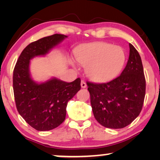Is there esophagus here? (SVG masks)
Instances as JSON below:
<instances>
[{
  "label": "esophagus",
  "instance_id": "esophagus-1",
  "mask_svg": "<svg viewBox=\"0 0 160 160\" xmlns=\"http://www.w3.org/2000/svg\"><path fill=\"white\" fill-rule=\"evenodd\" d=\"M81 87H82V88H86L87 87V84L84 80H82V82H81Z\"/></svg>",
  "mask_w": 160,
  "mask_h": 160
}]
</instances>
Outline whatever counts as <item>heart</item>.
Here are the masks:
<instances>
[{
    "label": "heart",
    "mask_w": 160,
    "mask_h": 160,
    "mask_svg": "<svg viewBox=\"0 0 160 160\" xmlns=\"http://www.w3.org/2000/svg\"><path fill=\"white\" fill-rule=\"evenodd\" d=\"M75 58L85 66L87 76L95 82H107L115 78L123 68L126 60L124 49L106 42L87 43L75 51Z\"/></svg>",
    "instance_id": "1"
}]
</instances>
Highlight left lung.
Segmentation results:
<instances>
[{"mask_svg": "<svg viewBox=\"0 0 160 160\" xmlns=\"http://www.w3.org/2000/svg\"><path fill=\"white\" fill-rule=\"evenodd\" d=\"M130 46V56L121 75L106 83L87 82L94 117L105 128L121 129L141 113L146 94V79L141 56Z\"/></svg>", "mask_w": 160, "mask_h": 160, "instance_id": "1", "label": "left lung"}]
</instances>
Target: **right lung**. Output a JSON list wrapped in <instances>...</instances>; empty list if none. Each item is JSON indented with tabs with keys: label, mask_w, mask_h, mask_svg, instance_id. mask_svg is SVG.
<instances>
[{
	"label": "right lung",
	"mask_w": 160,
	"mask_h": 160,
	"mask_svg": "<svg viewBox=\"0 0 160 160\" xmlns=\"http://www.w3.org/2000/svg\"><path fill=\"white\" fill-rule=\"evenodd\" d=\"M65 38V35L54 34L30 43L15 65L13 89L17 111L36 130H51L60 125L65 119L68 102L81 89L79 78L70 83L57 78L37 83L30 76V60L46 55Z\"/></svg>",
	"instance_id": "obj_1"
}]
</instances>
